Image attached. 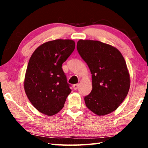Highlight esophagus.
I'll use <instances>...</instances> for the list:
<instances>
[{
  "instance_id": "esophagus-1",
  "label": "esophagus",
  "mask_w": 148,
  "mask_h": 148,
  "mask_svg": "<svg viewBox=\"0 0 148 148\" xmlns=\"http://www.w3.org/2000/svg\"><path fill=\"white\" fill-rule=\"evenodd\" d=\"M79 84H74V85H73L74 89V90L77 89V88H78V87H79Z\"/></svg>"
}]
</instances>
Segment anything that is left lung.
Instances as JSON below:
<instances>
[{
	"label": "left lung",
	"instance_id": "obj_1",
	"mask_svg": "<svg viewBox=\"0 0 148 148\" xmlns=\"http://www.w3.org/2000/svg\"><path fill=\"white\" fill-rule=\"evenodd\" d=\"M77 49L92 76V91L84 98L86 106L97 116L112 113L124 101L131 85L124 57L116 47L97 40H79Z\"/></svg>",
	"mask_w": 148,
	"mask_h": 148
}]
</instances>
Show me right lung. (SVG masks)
Wrapping results in <instances>:
<instances>
[{"label": "right lung", "instance_id": "1", "mask_svg": "<svg viewBox=\"0 0 148 148\" xmlns=\"http://www.w3.org/2000/svg\"><path fill=\"white\" fill-rule=\"evenodd\" d=\"M74 48L72 40H55L38 46L29 59L25 91L35 108L46 116L58 113L71 93L62 64Z\"/></svg>", "mask_w": 148, "mask_h": 148}]
</instances>
